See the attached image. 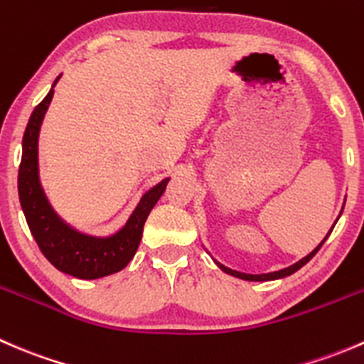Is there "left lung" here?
Segmentation results:
<instances>
[{
    "label": "left lung",
    "instance_id": "left-lung-1",
    "mask_svg": "<svg viewBox=\"0 0 364 364\" xmlns=\"http://www.w3.org/2000/svg\"><path fill=\"white\" fill-rule=\"evenodd\" d=\"M341 215V213H340ZM336 222H338V218H336ZM336 222H335V225H336ZM333 225V227H335ZM333 230V229H331ZM331 230H329L328 232V236L329 234H331ZM328 236L324 237V240L321 241V243L317 245V248H314V250H311L310 253H308L306 257H303V259L301 260H297L296 264H292V266H289V267H284V269H278V271H271V273H260V274H252V273H241V271H236V269H230V267H227V266H223V264H220L218 260L216 259H211L215 260V264L216 266L220 267V269L223 271V273H227V274H230V277H236V278H241V280H247V282H269V280H278V278H285V277H291L292 273H296L297 269H301V267L304 266V264L306 262H310L311 259H314V255L315 253H317L318 250H321V247L322 245H324V241L328 240ZM208 252V250H205Z\"/></svg>",
    "mask_w": 364,
    "mask_h": 364
}]
</instances>
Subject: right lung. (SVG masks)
Masks as SVG:
<instances>
[{"label":"right lung","mask_w":364,"mask_h":364,"mask_svg":"<svg viewBox=\"0 0 364 364\" xmlns=\"http://www.w3.org/2000/svg\"><path fill=\"white\" fill-rule=\"evenodd\" d=\"M56 77L47 97L29 116L23 137V159L19 167V200L29 230L46 259L61 273L80 280L109 277L128 266L137 252L148 215L165 192L168 178L142 193L127 223L109 236H91L65 222L43 192L38 171V137L43 117L54 97Z\"/></svg>","instance_id":"add662e5"}]
</instances>
